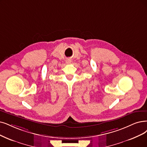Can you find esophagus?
<instances>
[{
	"mask_svg": "<svg viewBox=\"0 0 147 147\" xmlns=\"http://www.w3.org/2000/svg\"><path fill=\"white\" fill-rule=\"evenodd\" d=\"M66 61H67V63H71V61H70V60H68Z\"/></svg>",
	"mask_w": 147,
	"mask_h": 147,
	"instance_id": "esophagus-1",
	"label": "esophagus"
}]
</instances>
